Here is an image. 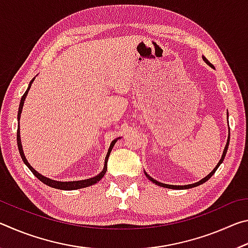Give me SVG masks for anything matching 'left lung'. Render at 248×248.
Masks as SVG:
<instances>
[{"label": "left lung", "mask_w": 248, "mask_h": 248, "mask_svg": "<svg viewBox=\"0 0 248 248\" xmlns=\"http://www.w3.org/2000/svg\"><path fill=\"white\" fill-rule=\"evenodd\" d=\"M202 59H203V61L205 62V63H207V64H208V65H210V66H212V64L210 63V62L207 60V58H205L204 56H202ZM212 68H213V66H212ZM228 117H229V114H228ZM229 143H230V127H229V137H228V141H226L225 148H224V150H223V154H222V156H221V159H220V161H219V163H217V166L215 167V169H213V170L211 171V173H210L209 175L205 176L204 178H202V179H201V180H199V182L195 183V184H190V185H184V186H176V185H167V184L159 183V182H157L156 179L152 178V177H151V176H150L148 173H146L145 170H144V174H145L146 177H148V178L151 180V182L154 183L155 185H157V186H161V187H164V188H170V189H189V188H194V187H197V186H199V185H201V184H203V183L207 182V180H209L210 178H211V177H212V175L216 173V170H217V167H219V166L222 164V162H223V159H224V157H225V154H226V152H228V149H229Z\"/></svg>", "instance_id": "8db88e82"}]
</instances>
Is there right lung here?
<instances>
[{
	"label": "right lung",
	"instance_id": "add662e5",
	"mask_svg": "<svg viewBox=\"0 0 248 248\" xmlns=\"http://www.w3.org/2000/svg\"><path fill=\"white\" fill-rule=\"evenodd\" d=\"M33 78L31 83H29V85L27 87V91L25 92V94L23 95L22 99H20V104H19V108H18V114H17V121H18V127H17V145H18V151H19V154L20 156H22L23 162L26 164V166L28 167L29 170H31V173L36 176L37 178H38L40 182H43L44 184L48 185L49 187H52V188H56V189H61V190H77V189H81V188H85V187H90L92 185H95L96 183H98L100 179H102L105 174H106V170H107V162H108V157L109 155H110V152L112 148H114L115 143L117 142V140L120 139V138H117L114 141L110 143V146H109L108 149V152L106 157H105V164H104V169L103 170L100 171L98 175L94 176V177L92 178H87V179H83V180H73V182H58V180H53V179H50L48 177H46V176L41 175L40 173H38L33 167L29 164L27 158L25 157V154H24V151H23V146H22V141H20V128H19V119H20V115H22V110H23V106H24V102L25 99H26V96L28 94V91L31 90V84L33 82Z\"/></svg>",
	"mask_w": 248,
	"mask_h": 248
}]
</instances>
